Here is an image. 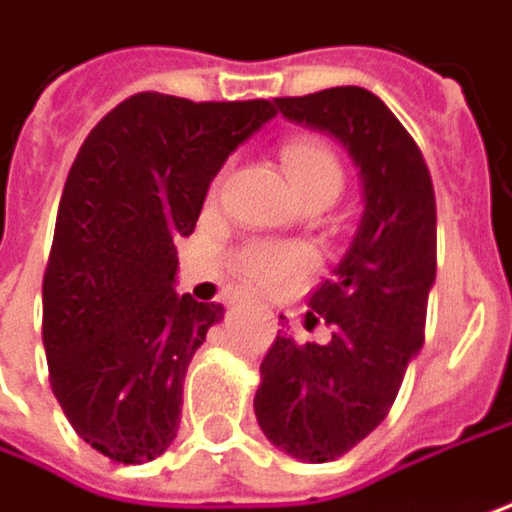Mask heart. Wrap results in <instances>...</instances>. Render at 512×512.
<instances>
[{
	"label": "heart",
	"mask_w": 512,
	"mask_h": 512,
	"mask_svg": "<svg viewBox=\"0 0 512 512\" xmlns=\"http://www.w3.org/2000/svg\"><path fill=\"white\" fill-rule=\"evenodd\" d=\"M281 161L287 166L299 196L343 190L346 172L331 143L322 137H293L281 146ZM316 255L304 243L290 240H255L234 255V272L263 293H290L307 278Z\"/></svg>",
	"instance_id": "obj_1"
}]
</instances>
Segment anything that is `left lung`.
I'll list each match as a JSON object with an SVG mask.
<instances>
[{"instance_id":"left-lung-1","label":"left lung","mask_w":512,"mask_h":512,"mask_svg":"<svg viewBox=\"0 0 512 512\" xmlns=\"http://www.w3.org/2000/svg\"><path fill=\"white\" fill-rule=\"evenodd\" d=\"M275 105L293 122L334 134L363 178L366 205L349 252L307 302V325L325 319L331 343H296L278 331L255 393L266 440L307 463H328L387 419L425 343L437 199L416 140L375 93L331 87Z\"/></svg>"}]
</instances>
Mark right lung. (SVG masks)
Masks as SVG:
<instances>
[{
    "mask_svg": "<svg viewBox=\"0 0 512 512\" xmlns=\"http://www.w3.org/2000/svg\"><path fill=\"white\" fill-rule=\"evenodd\" d=\"M275 114L269 99L134 93L72 161L43 275V346L75 434L114 463L155 460L178 437L187 366L225 307L175 293V243L228 155Z\"/></svg>",
    "mask_w": 512,
    "mask_h": 512,
    "instance_id": "right-lung-1",
    "label": "right lung"
}]
</instances>
